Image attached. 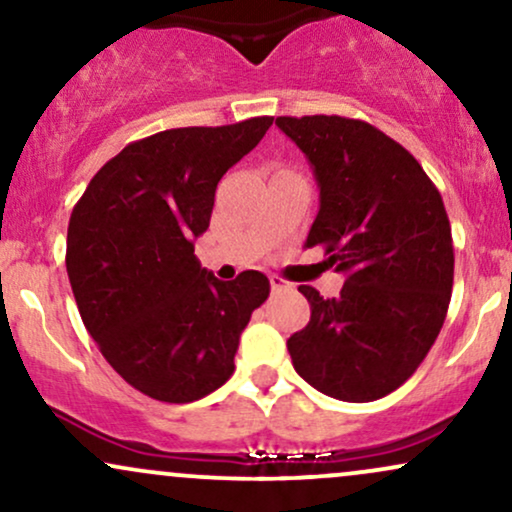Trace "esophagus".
<instances>
[{
    "label": "esophagus",
    "instance_id": "34e87169",
    "mask_svg": "<svg viewBox=\"0 0 512 512\" xmlns=\"http://www.w3.org/2000/svg\"><path fill=\"white\" fill-rule=\"evenodd\" d=\"M269 284H272V291H274V293H281V291H289V289H291L289 281L281 279L279 274H272V276H269Z\"/></svg>",
    "mask_w": 512,
    "mask_h": 512
}]
</instances>
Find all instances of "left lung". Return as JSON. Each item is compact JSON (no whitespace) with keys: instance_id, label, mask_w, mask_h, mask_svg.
<instances>
[{"instance_id":"obj_1","label":"left lung","mask_w":512,"mask_h":512,"mask_svg":"<svg viewBox=\"0 0 512 512\" xmlns=\"http://www.w3.org/2000/svg\"><path fill=\"white\" fill-rule=\"evenodd\" d=\"M320 187L305 245L346 276L337 298L298 286L310 322L286 342L322 395L373 402L414 375L448 315L455 255L443 197L414 156L363 120L276 117Z\"/></svg>"}]
</instances>
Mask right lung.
<instances>
[{
    "label": "right lung",
    "mask_w": 512,
    "mask_h": 512,
    "mask_svg": "<svg viewBox=\"0 0 512 512\" xmlns=\"http://www.w3.org/2000/svg\"><path fill=\"white\" fill-rule=\"evenodd\" d=\"M274 117L180 127L127 144L72 211L67 274L88 334L134 390L187 404L233 375L240 332L269 296L248 269L221 281L199 264L219 180Z\"/></svg>",
    "instance_id": "1"
}]
</instances>
